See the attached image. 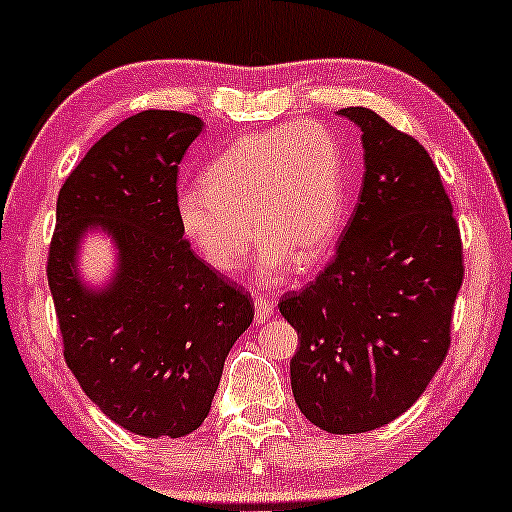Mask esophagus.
Segmentation results:
<instances>
[{
    "label": "esophagus",
    "instance_id": "esophagus-1",
    "mask_svg": "<svg viewBox=\"0 0 512 512\" xmlns=\"http://www.w3.org/2000/svg\"><path fill=\"white\" fill-rule=\"evenodd\" d=\"M254 310H256V322L263 324L270 320L272 313H275V305H272L270 298H256Z\"/></svg>",
    "mask_w": 512,
    "mask_h": 512
}]
</instances>
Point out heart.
Masks as SVG:
<instances>
[{"label":"heart","instance_id":"b5f03b06","mask_svg":"<svg viewBox=\"0 0 512 512\" xmlns=\"http://www.w3.org/2000/svg\"><path fill=\"white\" fill-rule=\"evenodd\" d=\"M343 214L341 148L313 122L237 138L204 171V188H183L176 197L183 235L218 272L240 268L254 225L261 237L254 280L261 287L282 282L294 263L310 268L320 261Z\"/></svg>","mask_w":512,"mask_h":512}]
</instances>
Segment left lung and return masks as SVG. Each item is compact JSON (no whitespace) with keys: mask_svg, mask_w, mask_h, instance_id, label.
<instances>
[{"mask_svg":"<svg viewBox=\"0 0 512 512\" xmlns=\"http://www.w3.org/2000/svg\"><path fill=\"white\" fill-rule=\"evenodd\" d=\"M338 115L362 131L360 199L334 261L280 313L301 343L291 357L301 414L355 435L404 414L447 357L463 249L426 148L369 108Z\"/></svg>","mask_w":512,"mask_h":512,"instance_id":"obj_1","label":"left lung"}]
</instances>
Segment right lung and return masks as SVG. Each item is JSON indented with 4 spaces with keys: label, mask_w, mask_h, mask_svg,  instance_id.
Wrapping results in <instances>:
<instances>
[{
    "label": "right lung",
    "mask_w": 512,
    "mask_h": 512,
    "mask_svg": "<svg viewBox=\"0 0 512 512\" xmlns=\"http://www.w3.org/2000/svg\"><path fill=\"white\" fill-rule=\"evenodd\" d=\"M204 122L145 110L108 131L63 183L49 289L65 362L110 421L143 437L190 435L209 416L223 362L254 301L204 263L176 218L178 164ZM103 229L118 249L105 288L78 277V244Z\"/></svg>",
    "instance_id": "add662e5"
}]
</instances>
